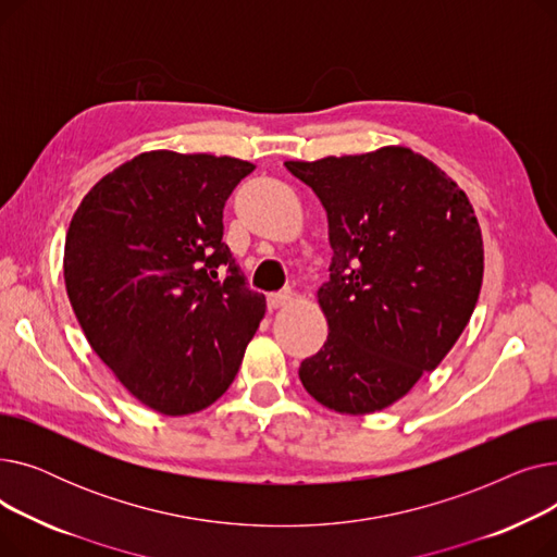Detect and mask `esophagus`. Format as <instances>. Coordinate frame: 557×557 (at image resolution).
I'll use <instances>...</instances> for the list:
<instances>
[{"label": "esophagus", "instance_id": "esophagus-1", "mask_svg": "<svg viewBox=\"0 0 557 557\" xmlns=\"http://www.w3.org/2000/svg\"><path fill=\"white\" fill-rule=\"evenodd\" d=\"M290 300H294V294H290V290H284V294H273V296H269V309H282V307L290 305Z\"/></svg>", "mask_w": 557, "mask_h": 557}]
</instances>
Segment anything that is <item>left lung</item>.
Returning a JSON list of instances; mask_svg holds the SVG:
<instances>
[{"label": "left lung", "instance_id": "obj_1", "mask_svg": "<svg viewBox=\"0 0 557 557\" xmlns=\"http://www.w3.org/2000/svg\"><path fill=\"white\" fill-rule=\"evenodd\" d=\"M284 166L323 202L334 250L315 294L330 334L300 382L336 413L382 411L470 323L483 284L479 219L449 175L406 146Z\"/></svg>", "mask_w": 557, "mask_h": 557}]
</instances>
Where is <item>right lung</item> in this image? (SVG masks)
Listing matches in <instances>:
<instances>
[{
    "mask_svg": "<svg viewBox=\"0 0 557 557\" xmlns=\"http://www.w3.org/2000/svg\"><path fill=\"white\" fill-rule=\"evenodd\" d=\"M252 169L230 156L146 151L103 175L72 216L63 273L78 325L156 413L214 404L267 313L221 242L223 205Z\"/></svg>",
    "mask_w": 557,
    "mask_h": 557,
    "instance_id": "right-lung-1",
    "label": "right lung"
}]
</instances>
